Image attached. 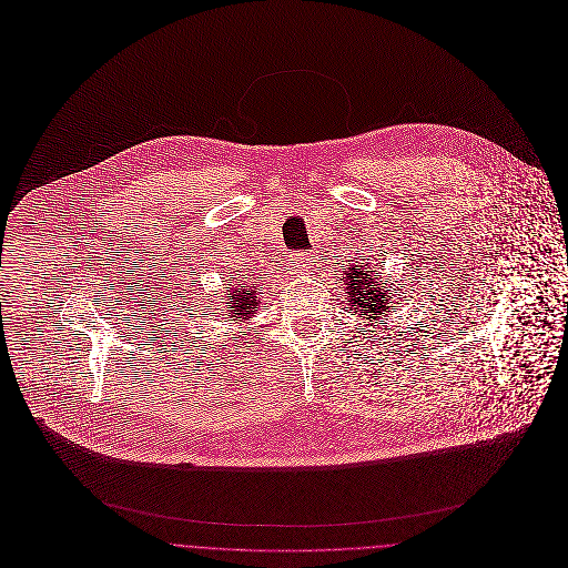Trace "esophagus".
Listing matches in <instances>:
<instances>
[{"mask_svg": "<svg viewBox=\"0 0 568 568\" xmlns=\"http://www.w3.org/2000/svg\"><path fill=\"white\" fill-rule=\"evenodd\" d=\"M311 255L306 253V251H300V253H291V257H288V273L293 275V277H302V275H306L308 271H311Z\"/></svg>", "mask_w": 568, "mask_h": 568, "instance_id": "esophagus-1", "label": "esophagus"}]
</instances>
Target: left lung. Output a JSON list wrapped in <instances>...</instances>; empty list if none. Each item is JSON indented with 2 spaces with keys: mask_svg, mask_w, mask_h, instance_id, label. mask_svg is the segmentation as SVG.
<instances>
[{
  "mask_svg": "<svg viewBox=\"0 0 568 568\" xmlns=\"http://www.w3.org/2000/svg\"><path fill=\"white\" fill-rule=\"evenodd\" d=\"M381 257L372 255H358L354 260H347L343 268V288L345 300L349 302V311L363 320L358 325L361 332H367V327L378 325L381 320H387L389 315H396L400 311L403 297L396 295L398 288H392L383 282L378 275V262ZM400 327V325H396ZM372 332V329H369Z\"/></svg>",
  "mask_w": 568,
  "mask_h": 568,
  "instance_id": "1",
  "label": "left lung"
}]
</instances>
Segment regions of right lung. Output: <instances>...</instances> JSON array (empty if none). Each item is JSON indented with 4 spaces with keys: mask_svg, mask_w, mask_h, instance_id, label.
I'll use <instances>...</instances> for the list:
<instances>
[{
    "mask_svg": "<svg viewBox=\"0 0 568 568\" xmlns=\"http://www.w3.org/2000/svg\"><path fill=\"white\" fill-rule=\"evenodd\" d=\"M227 295L230 297L223 302V308L207 306V320H203V325H207V329L214 324H251V320L255 317V308L260 302H257V288L253 284L232 288ZM225 336H230V332H225ZM232 338H241V336H232Z\"/></svg>",
    "mask_w": 568,
    "mask_h": 568,
    "instance_id": "1",
    "label": "right lung"
}]
</instances>
